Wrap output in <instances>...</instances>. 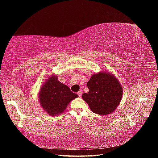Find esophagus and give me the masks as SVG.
Segmentation results:
<instances>
[{
    "mask_svg": "<svg viewBox=\"0 0 158 158\" xmlns=\"http://www.w3.org/2000/svg\"><path fill=\"white\" fill-rule=\"evenodd\" d=\"M77 95H79V97H81V95H82V92H81V91H79V92H77Z\"/></svg>",
    "mask_w": 158,
    "mask_h": 158,
    "instance_id": "obj_1",
    "label": "esophagus"
}]
</instances>
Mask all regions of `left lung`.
<instances>
[{"mask_svg": "<svg viewBox=\"0 0 158 158\" xmlns=\"http://www.w3.org/2000/svg\"><path fill=\"white\" fill-rule=\"evenodd\" d=\"M89 91L82 95L93 113L108 115L121 102L123 89L116 77L111 73L100 72L92 75L87 83Z\"/></svg>", "mask_w": 158, "mask_h": 158, "instance_id": "obj_1", "label": "left lung"}]
</instances>
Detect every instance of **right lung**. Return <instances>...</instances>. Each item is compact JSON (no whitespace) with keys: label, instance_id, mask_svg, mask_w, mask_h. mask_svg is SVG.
Wrapping results in <instances>:
<instances>
[{"label":"right lung","instance_id":"add662e5","mask_svg":"<svg viewBox=\"0 0 158 158\" xmlns=\"http://www.w3.org/2000/svg\"><path fill=\"white\" fill-rule=\"evenodd\" d=\"M38 97L42 109L50 116H56L64 112L68 104L78 95L58 81L57 76L52 75L42 85Z\"/></svg>","mask_w":158,"mask_h":158}]
</instances>
